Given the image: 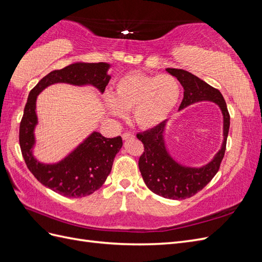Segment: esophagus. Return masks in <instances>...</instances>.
<instances>
[{
  "label": "esophagus",
  "mask_w": 262,
  "mask_h": 262,
  "mask_svg": "<svg viewBox=\"0 0 262 262\" xmlns=\"http://www.w3.org/2000/svg\"><path fill=\"white\" fill-rule=\"evenodd\" d=\"M133 138H134V136H133V134H131V133L126 132V133H123V134H122V139H123L124 141H128V140L133 139Z\"/></svg>",
  "instance_id": "esophagus-1"
}]
</instances>
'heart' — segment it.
I'll return each instance as SVG.
<instances>
[{"mask_svg":"<svg viewBox=\"0 0 262 262\" xmlns=\"http://www.w3.org/2000/svg\"><path fill=\"white\" fill-rule=\"evenodd\" d=\"M181 87L175 77L133 72L121 76L115 84L113 96L106 95L108 114L123 118L132 110V119L141 129H153L163 123L176 108Z\"/></svg>","mask_w":262,"mask_h":262,"instance_id":"b5f03b06","label":"heart"}]
</instances>
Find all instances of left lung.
<instances>
[{"label": "left lung", "mask_w": 262, "mask_h": 262, "mask_svg": "<svg viewBox=\"0 0 262 262\" xmlns=\"http://www.w3.org/2000/svg\"><path fill=\"white\" fill-rule=\"evenodd\" d=\"M166 71L175 76L184 87V99L179 110L196 102L211 101L220 108L223 116V141L221 148L209 163L199 167L181 164L169 153L165 140L168 120L143 133H138V139L144 144V153L139 160V168L145 185L150 191L166 199L182 200L200 191L216 175L226 148L229 114L220 91L188 71L170 68Z\"/></svg>", "instance_id": "left-lung-1"}]
</instances>
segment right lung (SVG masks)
<instances>
[{"label":"right lung","mask_w":262,"mask_h":262,"mask_svg":"<svg viewBox=\"0 0 262 262\" xmlns=\"http://www.w3.org/2000/svg\"><path fill=\"white\" fill-rule=\"evenodd\" d=\"M110 67L106 62L72 63L42 77L28 95L19 126L21 154L37 180L59 194L82 198L98 190L112 171L115 156L122 147V139L105 138L99 132L93 131L61 161L52 164L41 163L34 155L35 130L38 124L37 97L47 87L58 83L93 86L102 94L112 78L108 74Z\"/></svg>","instance_id":"1"}]
</instances>
